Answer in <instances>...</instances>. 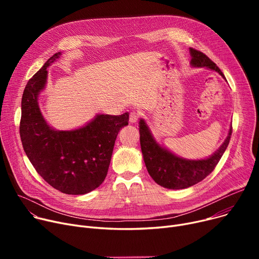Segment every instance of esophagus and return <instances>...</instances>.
Wrapping results in <instances>:
<instances>
[{
  "instance_id": "34e87169",
  "label": "esophagus",
  "mask_w": 259,
  "mask_h": 259,
  "mask_svg": "<svg viewBox=\"0 0 259 259\" xmlns=\"http://www.w3.org/2000/svg\"><path fill=\"white\" fill-rule=\"evenodd\" d=\"M140 118V113L137 112V111H132L130 113V117H129V121L131 122V124H135Z\"/></svg>"
}]
</instances>
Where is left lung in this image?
<instances>
[{"instance_id":"8db88e82","label":"left lung","mask_w":259,"mask_h":259,"mask_svg":"<svg viewBox=\"0 0 259 259\" xmlns=\"http://www.w3.org/2000/svg\"><path fill=\"white\" fill-rule=\"evenodd\" d=\"M190 56H191L190 65L192 67L207 68L221 74L226 79L220 68L206 54L190 48ZM139 124L142 153L149 174L156 184L172 190L189 188L207 178L219 164L232 134V125H231L225 142L212 155L201 159H188L178 156L160 145L153 137L144 118L140 119Z\"/></svg>"}]
</instances>
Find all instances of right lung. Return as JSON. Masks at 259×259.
<instances>
[{
    "label": "right lung",
    "mask_w": 259,
    "mask_h": 259,
    "mask_svg": "<svg viewBox=\"0 0 259 259\" xmlns=\"http://www.w3.org/2000/svg\"><path fill=\"white\" fill-rule=\"evenodd\" d=\"M61 56L62 52L53 54L27 83L22 97L20 135L27 157L50 186L65 194L80 195L104 182L116 137L128 125L129 113H100L72 130L52 128L40 112L38 95L47 84V68Z\"/></svg>",
    "instance_id": "1"
}]
</instances>
